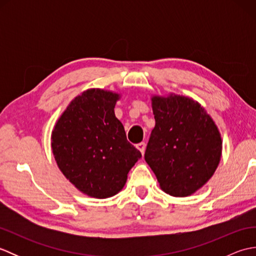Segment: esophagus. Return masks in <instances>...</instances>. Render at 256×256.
Wrapping results in <instances>:
<instances>
[{
	"instance_id": "obj_1",
	"label": "esophagus",
	"mask_w": 256,
	"mask_h": 256,
	"mask_svg": "<svg viewBox=\"0 0 256 256\" xmlns=\"http://www.w3.org/2000/svg\"><path fill=\"white\" fill-rule=\"evenodd\" d=\"M145 148H146V145L144 142L136 144V148L140 152V153H142V155H144V153H145Z\"/></svg>"
}]
</instances>
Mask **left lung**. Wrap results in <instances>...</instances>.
I'll list each match as a JSON object with an SVG mask.
<instances>
[{
	"label": "left lung",
	"mask_w": 256,
	"mask_h": 256,
	"mask_svg": "<svg viewBox=\"0 0 256 256\" xmlns=\"http://www.w3.org/2000/svg\"><path fill=\"white\" fill-rule=\"evenodd\" d=\"M155 128L145 160L162 192L188 197L209 180L222 154L221 134L206 108L192 98L152 96Z\"/></svg>",
	"instance_id": "1"
}]
</instances>
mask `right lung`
I'll return each instance as SVG.
<instances>
[{
  "mask_svg": "<svg viewBox=\"0 0 256 256\" xmlns=\"http://www.w3.org/2000/svg\"><path fill=\"white\" fill-rule=\"evenodd\" d=\"M116 92L88 89L69 103L52 132L59 170L81 192L98 199L121 192L142 154L114 114Z\"/></svg>",
  "mask_w": 256,
  "mask_h": 256,
  "instance_id": "right-lung-1",
  "label": "right lung"
}]
</instances>
